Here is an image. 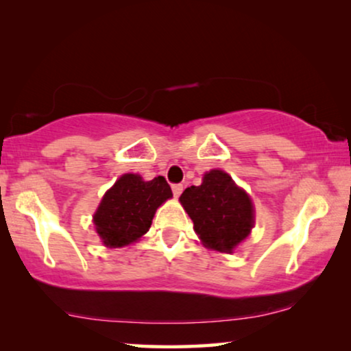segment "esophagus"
<instances>
[{"label": "esophagus", "mask_w": 351, "mask_h": 351, "mask_svg": "<svg viewBox=\"0 0 351 351\" xmlns=\"http://www.w3.org/2000/svg\"><path fill=\"white\" fill-rule=\"evenodd\" d=\"M182 191H184V185H180V184H176V185H172V193H174L176 198H179Z\"/></svg>", "instance_id": "1"}]
</instances>
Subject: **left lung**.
<instances>
[{
    "mask_svg": "<svg viewBox=\"0 0 351 351\" xmlns=\"http://www.w3.org/2000/svg\"><path fill=\"white\" fill-rule=\"evenodd\" d=\"M180 203L193 220L195 232L206 247L232 252L251 233V198L234 185L227 172H208L203 184L191 185L182 193Z\"/></svg>",
    "mask_w": 351,
    "mask_h": 351,
    "instance_id": "1",
    "label": "left lung"
}]
</instances>
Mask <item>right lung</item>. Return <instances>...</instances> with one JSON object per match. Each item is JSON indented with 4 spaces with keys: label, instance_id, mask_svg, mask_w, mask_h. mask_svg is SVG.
<instances>
[{
    "label": "right lung",
    "instance_id": "add662e5",
    "mask_svg": "<svg viewBox=\"0 0 351 351\" xmlns=\"http://www.w3.org/2000/svg\"><path fill=\"white\" fill-rule=\"evenodd\" d=\"M172 196L165 177L142 180L141 176L124 174L105 193L94 223L105 246L123 247L137 241L150 228L156 209Z\"/></svg>",
    "mask_w": 351,
    "mask_h": 351
}]
</instances>
